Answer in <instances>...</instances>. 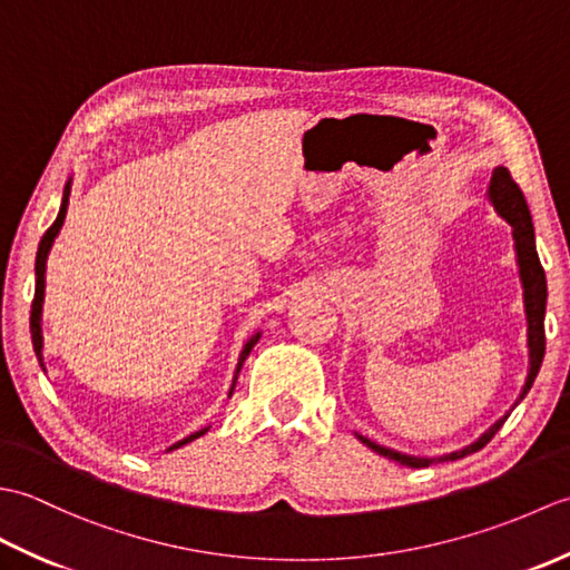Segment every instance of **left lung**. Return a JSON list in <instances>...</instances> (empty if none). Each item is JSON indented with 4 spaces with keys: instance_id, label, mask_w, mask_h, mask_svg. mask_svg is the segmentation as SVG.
Segmentation results:
<instances>
[{
    "instance_id": "1",
    "label": "left lung",
    "mask_w": 570,
    "mask_h": 570,
    "mask_svg": "<svg viewBox=\"0 0 570 570\" xmlns=\"http://www.w3.org/2000/svg\"><path fill=\"white\" fill-rule=\"evenodd\" d=\"M488 198L494 205V210H498L507 223L512 225V237H514V252H517V266H519V278H522V286H524V311H527V345H529V374H527V382H524V390L519 394V402L527 396V392L531 390V384H534L539 367L543 362V353H547V335H543V313H547V274H543V266L539 262V254H537V239H534V225H531V213H529V205L524 200V193L514 184V178L510 176L504 166H498L492 171L490 178V188H488ZM517 402V404H519ZM510 416V414H507ZM507 416H502L498 423H492V426L480 435L475 443L465 445L463 451H455V453H448L441 458H421V455H406V453H399L392 451V448H384L380 443H374L365 435H357V439L365 443L367 448H372L374 453H380L390 460H396V463H402L406 468H429L435 460H458V458H465L470 453L480 451V448H485L492 435L502 429V423L507 421Z\"/></svg>"
}]
</instances>
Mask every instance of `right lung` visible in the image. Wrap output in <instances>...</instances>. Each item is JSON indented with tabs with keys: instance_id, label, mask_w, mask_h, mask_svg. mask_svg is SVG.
<instances>
[{
	"instance_id": "obj_1",
	"label": "right lung",
	"mask_w": 570,
	"mask_h": 570,
	"mask_svg": "<svg viewBox=\"0 0 570 570\" xmlns=\"http://www.w3.org/2000/svg\"><path fill=\"white\" fill-rule=\"evenodd\" d=\"M68 196H70V180L66 184L63 200H60V210H58L56 223L46 229V235L41 237L39 252H36V294H33V304H31V343H33V350H36V357H39V362H41V367H43V335H41V316H43V294H46V259H48V252H51V247H53V239H56V237H58V233H60V227H63L66 213H68ZM257 341H259V333H257V335H252L249 341L245 343V347H242L239 362H237V370H235V377H233V386H229V396H233V392H235V382H237V374H239L242 362L247 360V355L252 353V347L257 345ZM205 431H208V429H200V431H196V433L186 435L184 441L174 443L171 448H168V451H176V448H180V445H186V443H190V441L200 439V435H203Z\"/></svg>"
}]
</instances>
